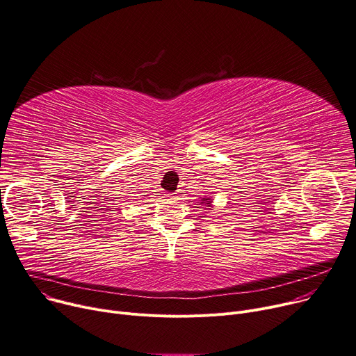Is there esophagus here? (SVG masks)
<instances>
[{
	"mask_svg": "<svg viewBox=\"0 0 356 356\" xmlns=\"http://www.w3.org/2000/svg\"><path fill=\"white\" fill-rule=\"evenodd\" d=\"M168 198H171V200H178V195L174 193V192H171V193H168Z\"/></svg>",
	"mask_w": 356,
	"mask_h": 356,
	"instance_id": "esophagus-1",
	"label": "esophagus"
}]
</instances>
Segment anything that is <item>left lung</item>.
<instances>
[{
  "label": "left lung",
  "mask_w": 356,
  "mask_h": 356,
  "mask_svg": "<svg viewBox=\"0 0 356 356\" xmlns=\"http://www.w3.org/2000/svg\"><path fill=\"white\" fill-rule=\"evenodd\" d=\"M202 201H205V202H202V204H204V205H207V204H211V202H209V201H208V200H205V198H204V200H202ZM208 207H209V205H208Z\"/></svg>",
  "instance_id": "8db88e82"
}]
</instances>
